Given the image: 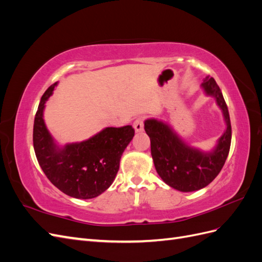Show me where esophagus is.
Segmentation results:
<instances>
[{"mask_svg": "<svg viewBox=\"0 0 262 262\" xmlns=\"http://www.w3.org/2000/svg\"><path fill=\"white\" fill-rule=\"evenodd\" d=\"M133 128L137 132L143 131L144 129V117H139L133 122Z\"/></svg>", "mask_w": 262, "mask_h": 262, "instance_id": "obj_1", "label": "esophagus"}]
</instances>
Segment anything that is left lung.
<instances>
[{
    "label": "left lung",
    "mask_w": 262,
    "mask_h": 262,
    "mask_svg": "<svg viewBox=\"0 0 262 262\" xmlns=\"http://www.w3.org/2000/svg\"><path fill=\"white\" fill-rule=\"evenodd\" d=\"M202 86L208 95L216 98L227 124L213 152L205 154L189 147L162 121L148 119L144 122L157 173L168 186L182 192L195 191L211 184L223 168L231 147V119L223 94L210 75L204 78Z\"/></svg>",
    "instance_id": "1"
}]
</instances>
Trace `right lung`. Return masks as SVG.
<instances>
[{
    "instance_id": "right-lung-1",
    "label": "right lung",
    "mask_w": 262,
    "mask_h": 262,
    "mask_svg": "<svg viewBox=\"0 0 262 262\" xmlns=\"http://www.w3.org/2000/svg\"><path fill=\"white\" fill-rule=\"evenodd\" d=\"M55 85L42 95L35 116L33 141L37 161L47 178L63 193L76 199H92L113 184L134 129L132 125L106 128L81 143L57 147L42 118L46 100Z\"/></svg>"
}]
</instances>
